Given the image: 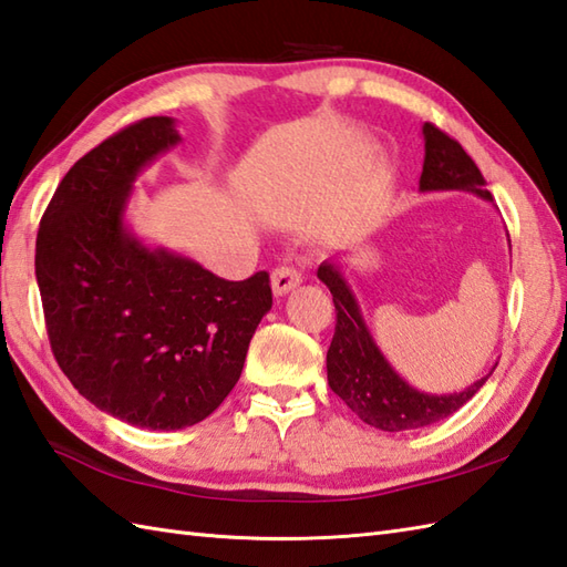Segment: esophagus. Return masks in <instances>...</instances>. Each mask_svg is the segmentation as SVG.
Here are the masks:
<instances>
[{"mask_svg": "<svg viewBox=\"0 0 567 567\" xmlns=\"http://www.w3.org/2000/svg\"><path fill=\"white\" fill-rule=\"evenodd\" d=\"M300 281H303V274H300L296 267H288V264H284V267H276L271 271V288L276 296L291 293Z\"/></svg>", "mask_w": 567, "mask_h": 567, "instance_id": "1", "label": "esophagus"}]
</instances>
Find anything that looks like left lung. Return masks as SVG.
I'll list each match as a JSON object with an SVG mask.
<instances>
[{
	"instance_id": "left-lung-1",
	"label": "left lung",
	"mask_w": 567,
	"mask_h": 567,
	"mask_svg": "<svg viewBox=\"0 0 567 567\" xmlns=\"http://www.w3.org/2000/svg\"><path fill=\"white\" fill-rule=\"evenodd\" d=\"M422 133L424 167L420 192H471L485 200H493L481 169L475 167V162L458 141L439 131L434 123H424ZM318 279L330 288L337 310L334 337L330 349H327V381L347 402V408L375 430L410 432L442 422L449 414L461 410L493 375L495 369L461 393H420L390 369L381 349L375 347L369 327L361 318L357 298L337 264L322 261Z\"/></svg>"
}]
</instances>
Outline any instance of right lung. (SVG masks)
<instances>
[{"mask_svg":"<svg viewBox=\"0 0 567 567\" xmlns=\"http://www.w3.org/2000/svg\"><path fill=\"white\" fill-rule=\"evenodd\" d=\"M182 141L169 116L113 133L62 177L35 237L50 349L80 393L145 430H184L240 381L271 308L269 274L225 281L123 225L145 165Z\"/></svg>","mask_w":567,"mask_h":567,"instance_id":"right-lung-1","label":"right lung"}]
</instances>
